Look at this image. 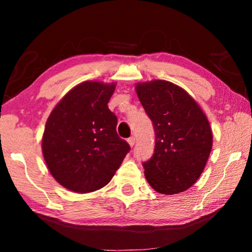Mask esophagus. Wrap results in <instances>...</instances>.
I'll use <instances>...</instances> for the list:
<instances>
[{
	"label": "esophagus",
	"mask_w": 252,
	"mask_h": 252,
	"mask_svg": "<svg viewBox=\"0 0 252 252\" xmlns=\"http://www.w3.org/2000/svg\"><path fill=\"white\" fill-rule=\"evenodd\" d=\"M127 142H128V144L130 147H133L134 144H135V137L134 136H132V137H129L128 140H127Z\"/></svg>",
	"instance_id": "obj_1"
}]
</instances>
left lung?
Segmentation results:
<instances>
[{
    "mask_svg": "<svg viewBox=\"0 0 252 252\" xmlns=\"http://www.w3.org/2000/svg\"><path fill=\"white\" fill-rule=\"evenodd\" d=\"M135 91L156 135L153 157L143 163L147 181L160 194L187 190L201 177L212 149L205 113L185 89L170 81L140 82Z\"/></svg>",
    "mask_w": 252,
    "mask_h": 252,
    "instance_id": "obj_1",
    "label": "left lung"
}]
</instances>
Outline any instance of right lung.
Instances as JSON below:
<instances>
[{
    "mask_svg": "<svg viewBox=\"0 0 252 252\" xmlns=\"http://www.w3.org/2000/svg\"><path fill=\"white\" fill-rule=\"evenodd\" d=\"M116 84L85 81L72 88L51 111L42 136L48 170L74 192L108 185L129 144L117 134V117L108 108Z\"/></svg>",
    "mask_w": 252,
    "mask_h": 252,
    "instance_id": "right-lung-1",
    "label": "right lung"
}]
</instances>
